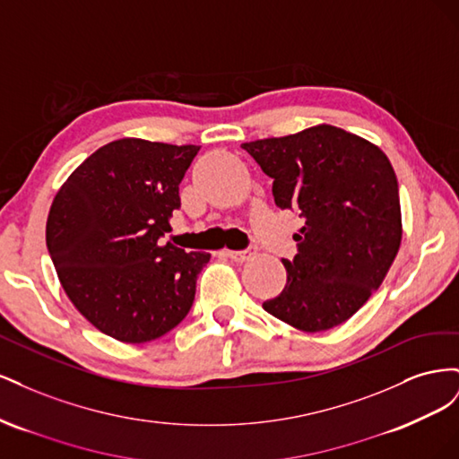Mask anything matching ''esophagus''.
I'll list each match as a JSON object with an SVG mask.
<instances>
[{"label":"esophagus","mask_w":459,"mask_h":459,"mask_svg":"<svg viewBox=\"0 0 459 459\" xmlns=\"http://www.w3.org/2000/svg\"><path fill=\"white\" fill-rule=\"evenodd\" d=\"M256 255V245H248L247 248H243V251H226V256L228 258H231L233 262H245V260H248L251 256H255Z\"/></svg>","instance_id":"obj_1"}]
</instances>
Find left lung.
Returning a JSON list of instances; mask_svg holds the SVG:
<instances>
[{"label": "left lung", "mask_w": 459, "mask_h": 459, "mask_svg": "<svg viewBox=\"0 0 459 459\" xmlns=\"http://www.w3.org/2000/svg\"><path fill=\"white\" fill-rule=\"evenodd\" d=\"M273 179L275 204L304 226L283 260L287 285L264 310L302 331H327L364 307L402 239L396 174L385 152L335 126L241 145Z\"/></svg>", "instance_id": "1"}]
</instances>
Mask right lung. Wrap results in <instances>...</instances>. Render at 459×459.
Returning a JSON list of instances; mask_svg holds the SVG:
<instances>
[{"instance_id": "obj_1", "label": "right lung", "mask_w": 459, "mask_h": 459, "mask_svg": "<svg viewBox=\"0 0 459 459\" xmlns=\"http://www.w3.org/2000/svg\"><path fill=\"white\" fill-rule=\"evenodd\" d=\"M199 149L124 137L97 149L55 195L46 228L53 266L78 312L108 337L159 339L193 307L211 255L160 239Z\"/></svg>"}]
</instances>
